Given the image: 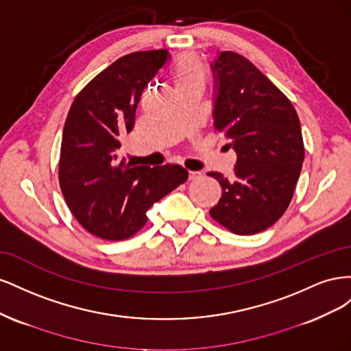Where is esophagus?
<instances>
[{
  "label": "esophagus",
  "mask_w": 351,
  "mask_h": 351,
  "mask_svg": "<svg viewBox=\"0 0 351 351\" xmlns=\"http://www.w3.org/2000/svg\"><path fill=\"white\" fill-rule=\"evenodd\" d=\"M202 174L199 171H189V180H196L197 177H200Z\"/></svg>",
  "instance_id": "34e87169"
}]
</instances>
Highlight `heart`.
<instances>
[{
    "mask_svg": "<svg viewBox=\"0 0 351 351\" xmlns=\"http://www.w3.org/2000/svg\"><path fill=\"white\" fill-rule=\"evenodd\" d=\"M171 76L177 89L190 86L204 88L206 82V69L196 54H183L173 62Z\"/></svg>",
    "mask_w": 351,
    "mask_h": 351,
    "instance_id": "1",
    "label": "heart"
}]
</instances>
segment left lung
Masks as SVG:
<instances>
[{
  "label": "left lung",
  "instance_id": "1",
  "mask_svg": "<svg viewBox=\"0 0 351 351\" xmlns=\"http://www.w3.org/2000/svg\"><path fill=\"white\" fill-rule=\"evenodd\" d=\"M214 71V127L237 154L234 176L219 173L222 195L209 210L239 236L256 234L289 208L304 159L300 121L290 99L243 56L222 51Z\"/></svg>",
  "mask_w": 351,
  "mask_h": 351
}]
</instances>
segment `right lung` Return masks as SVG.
<instances>
[{"label":"right lung","instance_id":"obj_1","mask_svg":"<svg viewBox=\"0 0 351 351\" xmlns=\"http://www.w3.org/2000/svg\"><path fill=\"white\" fill-rule=\"evenodd\" d=\"M169 54L132 52L101 71L74 98L62 130L58 180L71 214L90 234L119 241L136 234L146 210L183 184L180 165L119 161L120 139L134 125L141 95Z\"/></svg>","mask_w":351,"mask_h":351}]
</instances>
